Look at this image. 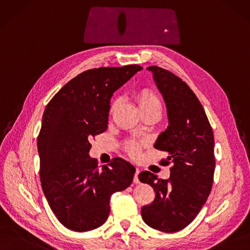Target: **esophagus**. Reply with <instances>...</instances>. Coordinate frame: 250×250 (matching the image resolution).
<instances>
[{
    "label": "esophagus",
    "instance_id": "esophagus-1",
    "mask_svg": "<svg viewBox=\"0 0 250 250\" xmlns=\"http://www.w3.org/2000/svg\"><path fill=\"white\" fill-rule=\"evenodd\" d=\"M139 173H140V171L139 170H136V172H135V175H134V183H140V181H139V178H138V175H139Z\"/></svg>",
    "mask_w": 250,
    "mask_h": 250
}]
</instances>
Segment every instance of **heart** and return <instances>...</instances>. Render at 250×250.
<instances>
[{
	"instance_id": "1",
	"label": "heart",
	"mask_w": 250,
	"mask_h": 250,
	"mask_svg": "<svg viewBox=\"0 0 250 250\" xmlns=\"http://www.w3.org/2000/svg\"><path fill=\"white\" fill-rule=\"evenodd\" d=\"M135 99L137 101L138 105H139V108L142 111V113L154 108H160V105H161L158 97L148 89H141V90L136 91ZM116 106H117V101L111 102L110 107H109V114H112L114 112ZM125 147H126L127 152L132 156H136L140 152V144H138L137 142H134V141L127 142Z\"/></svg>"
}]
</instances>
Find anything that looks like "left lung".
<instances>
[{"label": "left lung", "mask_w": 250, "mask_h": 250, "mask_svg": "<svg viewBox=\"0 0 250 250\" xmlns=\"http://www.w3.org/2000/svg\"><path fill=\"white\" fill-rule=\"evenodd\" d=\"M147 70L163 96L169 120L154 148L167 152V161L174 166L167 180L148 171L139 174L140 181L155 192L151 204L141 208V215L150 228L173 233L188 227L209 197L215 169L214 137L204 108L186 82L160 67Z\"/></svg>", "instance_id": "left-lung-1"}]
</instances>
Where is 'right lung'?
I'll list each match as a JSON object with an SVG mask.
<instances>
[{
  "instance_id": "obj_1",
  "label": "right lung",
  "mask_w": 250,
  "mask_h": 250,
  "mask_svg": "<svg viewBox=\"0 0 250 250\" xmlns=\"http://www.w3.org/2000/svg\"><path fill=\"white\" fill-rule=\"evenodd\" d=\"M142 69L128 64L87 70L46 106L37 142L42 189L60 223L72 230L86 232L105 224L111 195L133 181L132 164L114 158L99 170L89 150L91 138L106 131L113 92Z\"/></svg>"
}]
</instances>
